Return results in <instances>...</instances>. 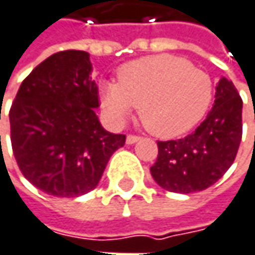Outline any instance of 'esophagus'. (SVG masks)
<instances>
[{
  "label": "esophagus",
  "instance_id": "34e87169",
  "mask_svg": "<svg viewBox=\"0 0 255 255\" xmlns=\"http://www.w3.org/2000/svg\"><path fill=\"white\" fill-rule=\"evenodd\" d=\"M139 139H140V137L136 136V135H128V137H126V143H128V145L136 143Z\"/></svg>",
  "mask_w": 255,
  "mask_h": 255
}]
</instances>
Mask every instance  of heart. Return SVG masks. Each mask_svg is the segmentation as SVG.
Listing matches in <instances>:
<instances>
[{"instance_id": "heart-1", "label": "heart", "mask_w": 255, "mask_h": 255, "mask_svg": "<svg viewBox=\"0 0 255 255\" xmlns=\"http://www.w3.org/2000/svg\"><path fill=\"white\" fill-rule=\"evenodd\" d=\"M101 104L115 123L139 107L148 132L162 139L191 130L212 101L209 75L173 55H154L125 64L116 82L101 84Z\"/></svg>"}]
</instances>
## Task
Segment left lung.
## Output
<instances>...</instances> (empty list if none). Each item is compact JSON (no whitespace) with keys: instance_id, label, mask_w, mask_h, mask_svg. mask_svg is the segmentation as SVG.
<instances>
[{"instance_id":"1","label":"left lung","mask_w":255,"mask_h":255,"mask_svg":"<svg viewBox=\"0 0 255 255\" xmlns=\"http://www.w3.org/2000/svg\"><path fill=\"white\" fill-rule=\"evenodd\" d=\"M243 137V100L232 81L221 78L215 103L200 126L178 140H158L151 174L158 186L174 193L202 191L232 165Z\"/></svg>"}]
</instances>
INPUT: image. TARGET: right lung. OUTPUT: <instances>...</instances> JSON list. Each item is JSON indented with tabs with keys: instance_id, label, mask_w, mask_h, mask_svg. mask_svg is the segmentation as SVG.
<instances>
[{
	"instance_id": "1",
	"label": "right lung",
	"mask_w": 255,
	"mask_h": 255,
	"mask_svg": "<svg viewBox=\"0 0 255 255\" xmlns=\"http://www.w3.org/2000/svg\"><path fill=\"white\" fill-rule=\"evenodd\" d=\"M84 50L53 53L21 82L9 110L11 145L28 181L56 197L94 190L126 136L107 132Z\"/></svg>"
}]
</instances>
